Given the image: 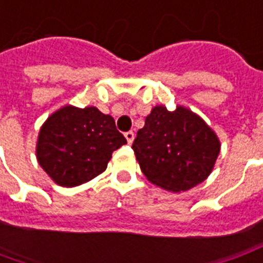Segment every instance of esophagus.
I'll return each instance as SVG.
<instances>
[{
    "label": "esophagus",
    "mask_w": 263,
    "mask_h": 263,
    "mask_svg": "<svg viewBox=\"0 0 263 263\" xmlns=\"http://www.w3.org/2000/svg\"><path fill=\"white\" fill-rule=\"evenodd\" d=\"M125 138H127L128 143H132V140H134V138H135V134H134L132 131L125 132Z\"/></svg>",
    "instance_id": "1"
}]
</instances>
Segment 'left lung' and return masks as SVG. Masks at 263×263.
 <instances>
[{"mask_svg": "<svg viewBox=\"0 0 263 263\" xmlns=\"http://www.w3.org/2000/svg\"><path fill=\"white\" fill-rule=\"evenodd\" d=\"M219 140L193 111L156 106L138 131L132 150L147 179L170 192L201 183L219 154Z\"/></svg>", "mask_w": 263, "mask_h": 263, "instance_id": "8db88e82", "label": "left lung"}]
</instances>
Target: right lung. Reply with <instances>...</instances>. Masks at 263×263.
<instances>
[{"mask_svg": "<svg viewBox=\"0 0 263 263\" xmlns=\"http://www.w3.org/2000/svg\"><path fill=\"white\" fill-rule=\"evenodd\" d=\"M125 143L111 116L96 107L66 106L41 128L37 158L58 185L73 187L105 171L111 153Z\"/></svg>", "mask_w": 263, "mask_h": 263, "instance_id": "right-lung-1", "label": "right lung"}]
</instances>
